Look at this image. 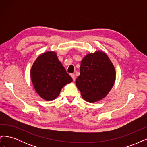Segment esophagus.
<instances>
[{"instance_id":"esophagus-1","label":"esophagus","mask_w":147,"mask_h":147,"mask_svg":"<svg viewBox=\"0 0 147 147\" xmlns=\"http://www.w3.org/2000/svg\"><path fill=\"white\" fill-rule=\"evenodd\" d=\"M71 77H72V78H73L74 81H75V78H76V77H75V74H71Z\"/></svg>"}]
</instances>
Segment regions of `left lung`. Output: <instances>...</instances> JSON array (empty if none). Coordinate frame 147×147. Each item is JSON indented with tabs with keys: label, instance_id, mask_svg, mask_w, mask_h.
I'll return each mask as SVG.
<instances>
[{
	"label": "left lung",
	"instance_id": "left-lung-1",
	"mask_svg": "<svg viewBox=\"0 0 147 147\" xmlns=\"http://www.w3.org/2000/svg\"><path fill=\"white\" fill-rule=\"evenodd\" d=\"M75 83L86 101L94 103L104 99L113 88L116 71L107 55L102 51L88 53L80 67Z\"/></svg>",
	"mask_w": 147,
	"mask_h": 147
}]
</instances>
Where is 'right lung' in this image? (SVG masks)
Listing matches in <instances>:
<instances>
[{
    "label": "right lung",
    "mask_w": 147,
    "mask_h": 147,
    "mask_svg": "<svg viewBox=\"0 0 147 147\" xmlns=\"http://www.w3.org/2000/svg\"><path fill=\"white\" fill-rule=\"evenodd\" d=\"M30 77L35 91L47 101L55 100L61 89L73 81L55 51H47L38 56L31 67Z\"/></svg>",
    "instance_id": "add662e5"
}]
</instances>
